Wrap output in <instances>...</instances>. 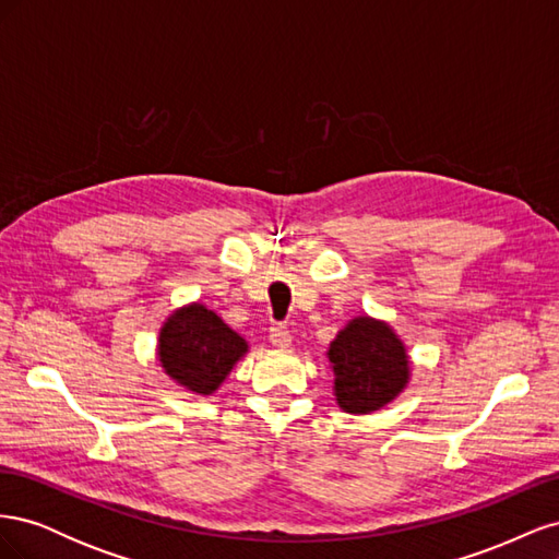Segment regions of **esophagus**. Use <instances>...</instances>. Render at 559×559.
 <instances>
[{"label": "esophagus", "instance_id": "1", "mask_svg": "<svg viewBox=\"0 0 559 559\" xmlns=\"http://www.w3.org/2000/svg\"><path fill=\"white\" fill-rule=\"evenodd\" d=\"M270 343L275 347H289L292 345V331L284 324H273L270 326Z\"/></svg>", "mask_w": 559, "mask_h": 559}]
</instances>
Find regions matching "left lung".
<instances>
[{
	"instance_id": "1",
	"label": "left lung",
	"mask_w": 559,
	"mask_h": 559,
	"mask_svg": "<svg viewBox=\"0 0 559 559\" xmlns=\"http://www.w3.org/2000/svg\"><path fill=\"white\" fill-rule=\"evenodd\" d=\"M329 359L335 376V401L352 415L380 411L408 382L403 343L376 319H352L331 343Z\"/></svg>"
}]
</instances>
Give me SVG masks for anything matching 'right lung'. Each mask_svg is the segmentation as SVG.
Returning <instances> with one entry per match:
<instances>
[{
  "instance_id": "1",
  "label": "right lung",
  "mask_w": 559,
  "mask_h": 559,
  "mask_svg": "<svg viewBox=\"0 0 559 559\" xmlns=\"http://www.w3.org/2000/svg\"><path fill=\"white\" fill-rule=\"evenodd\" d=\"M245 352L242 337L198 302L175 312L160 331L165 373L195 394H212Z\"/></svg>"
}]
</instances>
